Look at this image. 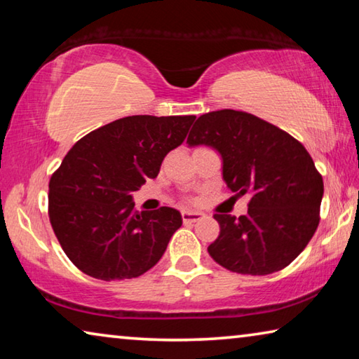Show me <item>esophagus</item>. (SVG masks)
Wrapping results in <instances>:
<instances>
[{
  "label": "esophagus",
  "mask_w": 359,
  "mask_h": 359,
  "mask_svg": "<svg viewBox=\"0 0 359 359\" xmlns=\"http://www.w3.org/2000/svg\"><path fill=\"white\" fill-rule=\"evenodd\" d=\"M205 218L204 212H198V210H184L182 212V220L185 223H194V222H199Z\"/></svg>",
  "instance_id": "34e87169"
}]
</instances>
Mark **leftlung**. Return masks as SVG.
Instances as JSON below:
<instances>
[{
	"label": "left lung",
	"instance_id": "8db88e82",
	"mask_svg": "<svg viewBox=\"0 0 359 359\" xmlns=\"http://www.w3.org/2000/svg\"><path fill=\"white\" fill-rule=\"evenodd\" d=\"M187 144L209 145L223 161V180L248 212L215 214L220 236L208 252L238 274L267 276L287 267L317 231L323 179L304 145L287 131L242 111L201 115Z\"/></svg>",
	"mask_w": 359,
	"mask_h": 359
}]
</instances>
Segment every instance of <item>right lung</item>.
<instances>
[{
  "instance_id": "add662e5",
  "label": "right lung",
  "mask_w": 359,
  "mask_h": 359,
  "mask_svg": "<svg viewBox=\"0 0 359 359\" xmlns=\"http://www.w3.org/2000/svg\"><path fill=\"white\" fill-rule=\"evenodd\" d=\"M194 118L131 115L88 133L66 154L48 182V218L83 274L125 280L160 261L182 215L172 208L137 212L133 191L156 177Z\"/></svg>"
}]
</instances>
